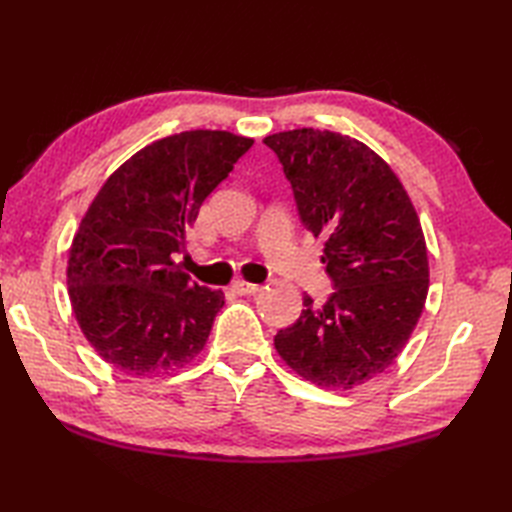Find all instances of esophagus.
Returning a JSON list of instances; mask_svg holds the SVG:
<instances>
[{
  "instance_id": "esophagus-1",
  "label": "esophagus",
  "mask_w": 512,
  "mask_h": 512,
  "mask_svg": "<svg viewBox=\"0 0 512 512\" xmlns=\"http://www.w3.org/2000/svg\"><path fill=\"white\" fill-rule=\"evenodd\" d=\"M232 289L238 293V295H254L260 291V285H254V282H245V280H236Z\"/></svg>"
}]
</instances>
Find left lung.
I'll use <instances>...</instances> for the list:
<instances>
[{"label": "left lung", "instance_id": "obj_1", "mask_svg": "<svg viewBox=\"0 0 512 512\" xmlns=\"http://www.w3.org/2000/svg\"><path fill=\"white\" fill-rule=\"evenodd\" d=\"M285 168L306 230L324 236L335 293L320 309L306 295L298 322L274 346L320 388L352 390L390 368L423 313L425 234L388 162L342 133L293 129L263 140Z\"/></svg>", "mask_w": 512, "mask_h": 512}]
</instances>
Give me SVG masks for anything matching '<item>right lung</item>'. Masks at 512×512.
Returning a JSON list of instances; mask_svg holds the SVG:
<instances>
[{"instance_id":"1","label":"right lung","mask_w":512,"mask_h":512,"mask_svg":"<svg viewBox=\"0 0 512 512\" xmlns=\"http://www.w3.org/2000/svg\"><path fill=\"white\" fill-rule=\"evenodd\" d=\"M254 140L184 131L131 155L102 184L72 238L67 293L87 342L111 368L155 377L192 363L225 295L175 263L201 203Z\"/></svg>"}]
</instances>
